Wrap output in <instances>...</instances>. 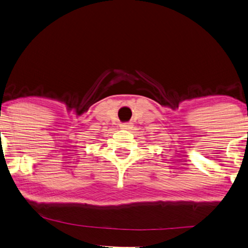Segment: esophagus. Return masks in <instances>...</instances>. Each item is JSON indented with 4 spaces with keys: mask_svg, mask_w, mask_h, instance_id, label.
I'll return each instance as SVG.
<instances>
[{
    "mask_svg": "<svg viewBox=\"0 0 248 248\" xmlns=\"http://www.w3.org/2000/svg\"><path fill=\"white\" fill-rule=\"evenodd\" d=\"M121 126L123 128H130L132 126V123H123Z\"/></svg>",
    "mask_w": 248,
    "mask_h": 248,
    "instance_id": "34e87169",
    "label": "esophagus"
}]
</instances>
